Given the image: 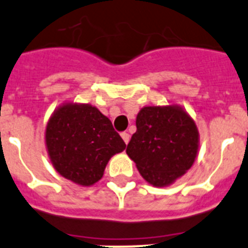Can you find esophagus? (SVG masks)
<instances>
[{"label":"esophagus","mask_w":248,"mask_h":248,"mask_svg":"<svg viewBox=\"0 0 248 248\" xmlns=\"http://www.w3.org/2000/svg\"><path fill=\"white\" fill-rule=\"evenodd\" d=\"M121 137H122V140L124 141L126 145L130 142V134H127V132H122V134H121Z\"/></svg>","instance_id":"1"}]
</instances>
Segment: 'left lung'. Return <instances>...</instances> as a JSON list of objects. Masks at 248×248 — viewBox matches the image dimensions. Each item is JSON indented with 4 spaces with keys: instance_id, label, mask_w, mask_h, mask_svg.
I'll list each match as a JSON object with an SVG mask.
<instances>
[{
    "instance_id": "obj_1",
    "label": "left lung",
    "mask_w": 248,
    "mask_h": 248,
    "mask_svg": "<svg viewBox=\"0 0 248 248\" xmlns=\"http://www.w3.org/2000/svg\"><path fill=\"white\" fill-rule=\"evenodd\" d=\"M136 127L126 153L149 184L169 186L193 166L199 150V131L184 108L142 107Z\"/></svg>"
}]
</instances>
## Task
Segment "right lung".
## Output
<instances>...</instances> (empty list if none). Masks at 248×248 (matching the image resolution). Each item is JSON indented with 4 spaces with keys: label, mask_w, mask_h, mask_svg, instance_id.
<instances>
[{
    "label": "right lung",
    "mask_w": 248,
    "mask_h": 248,
    "mask_svg": "<svg viewBox=\"0 0 248 248\" xmlns=\"http://www.w3.org/2000/svg\"><path fill=\"white\" fill-rule=\"evenodd\" d=\"M45 146L60 175L91 186L101 180L109 159L122 153L126 143L98 108L66 101L47 121Z\"/></svg>",
    "instance_id": "right-lung-1"
}]
</instances>
